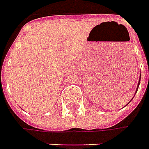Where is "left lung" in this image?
Listing matches in <instances>:
<instances>
[{
  "instance_id": "obj_1",
  "label": "left lung",
  "mask_w": 149,
  "mask_h": 149,
  "mask_svg": "<svg viewBox=\"0 0 149 149\" xmlns=\"http://www.w3.org/2000/svg\"><path fill=\"white\" fill-rule=\"evenodd\" d=\"M140 78H141V75H140V77H139V84H138V87H137V89H136V92H135L134 96H135V95H136V93H137V91H138V89H139V84H140Z\"/></svg>"
}]
</instances>
